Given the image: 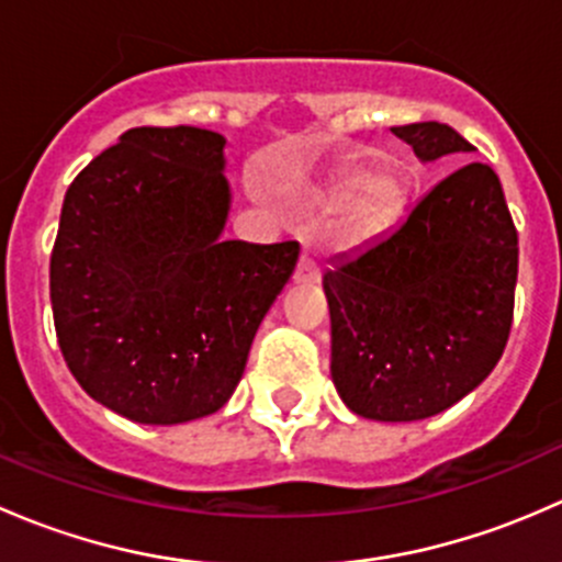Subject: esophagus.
Segmentation results:
<instances>
[{
    "label": "esophagus",
    "mask_w": 562,
    "mask_h": 562,
    "mask_svg": "<svg viewBox=\"0 0 562 562\" xmlns=\"http://www.w3.org/2000/svg\"><path fill=\"white\" fill-rule=\"evenodd\" d=\"M296 282H317L321 280V266H317L315 255L310 252V249H304L302 252V260H299L296 266Z\"/></svg>",
    "instance_id": "esophagus-1"
}]
</instances>
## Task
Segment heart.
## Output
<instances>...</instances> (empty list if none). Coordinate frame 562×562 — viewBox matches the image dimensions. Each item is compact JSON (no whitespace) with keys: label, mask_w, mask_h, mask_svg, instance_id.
Listing matches in <instances>:
<instances>
[{"label":"heart","mask_w":562,"mask_h":562,"mask_svg":"<svg viewBox=\"0 0 562 562\" xmlns=\"http://www.w3.org/2000/svg\"><path fill=\"white\" fill-rule=\"evenodd\" d=\"M353 220H350V236H367L383 225L396 209V187L391 179H375V173L361 168L350 173L334 192V206L353 203Z\"/></svg>","instance_id":"heart-1"}]
</instances>
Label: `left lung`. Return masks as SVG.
<instances>
[{"instance_id": "8db88e82", "label": "left lung", "mask_w": 562, "mask_h": 562, "mask_svg": "<svg viewBox=\"0 0 562 562\" xmlns=\"http://www.w3.org/2000/svg\"><path fill=\"white\" fill-rule=\"evenodd\" d=\"M422 160L473 151L454 127H391ZM519 239L497 173L468 162L400 228L323 274L331 378L375 422H418L470 394L501 361L514 321Z\"/></svg>"}]
</instances>
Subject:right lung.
Wrapping results in <instances>:
<instances>
[{
    "label": "right lung",
    "instance_id": "1",
    "mask_svg": "<svg viewBox=\"0 0 562 562\" xmlns=\"http://www.w3.org/2000/svg\"><path fill=\"white\" fill-rule=\"evenodd\" d=\"M225 138L133 127L67 187L50 252V307L89 396L140 424L220 411L291 280L299 241H223Z\"/></svg>",
    "mask_w": 562,
    "mask_h": 562
}]
</instances>
